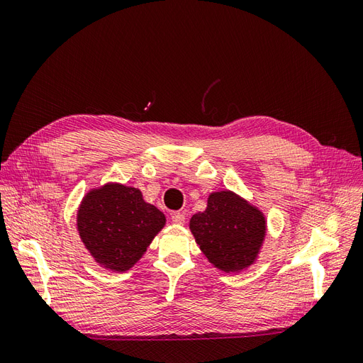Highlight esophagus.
<instances>
[{"mask_svg":"<svg viewBox=\"0 0 363 363\" xmlns=\"http://www.w3.org/2000/svg\"><path fill=\"white\" fill-rule=\"evenodd\" d=\"M171 219L175 225H183L186 221V216L183 212H174L171 213Z\"/></svg>","mask_w":363,"mask_h":363,"instance_id":"esophagus-1","label":"esophagus"}]
</instances>
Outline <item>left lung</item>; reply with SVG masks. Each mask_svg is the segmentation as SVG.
Segmentation results:
<instances>
[{"instance_id":"1","label":"left lung","mask_w":363,"mask_h":363,"mask_svg":"<svg viewBox=\"0 0 363 363\" xmlns=\"http://www.w3.org/2000/svg\"><path fill=\"white\" fill-rule=\"evenodd\" d=\"M189 228L215 268L240 272L257 260L267 236V219L242 196L219 191L208 195L206 211L191 218Z\"/></svg>"}]
</instances>
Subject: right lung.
Masks as SVG:
<instances>
[{"instance_id":"right-lung-1","label":"right lung","mask_w":363,"mask_h":363,"mask_svg":"<svg viewBox=\"0 0 363 363\" xmlns=\"http://www.w3.org/2000/svg\"><path fill=\"white\" fill-rule=\"evenodd\" d=\"M164 223V215L139 189L121 183L91 189L77 212V230L86 250L98 265L113 272L135 267Z\"/></svg>"}]
</instances>
